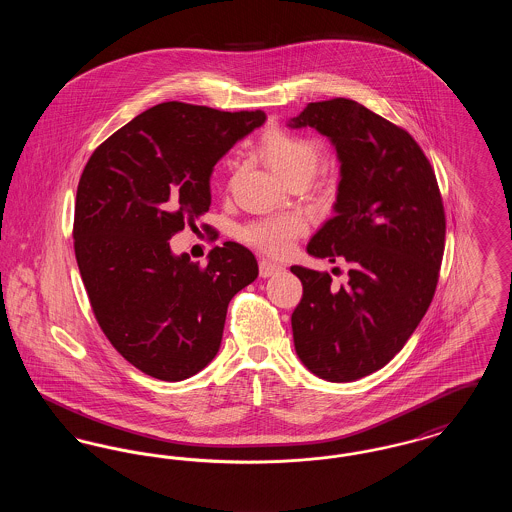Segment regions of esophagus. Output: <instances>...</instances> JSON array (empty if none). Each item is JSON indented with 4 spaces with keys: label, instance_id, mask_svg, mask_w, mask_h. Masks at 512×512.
<instances>
[{
    "label": "esophagus",
    "instance_id": "obj_1",
    "mask_svg": "<svg viewBox=\"0 0 512 512\" xmlns=\"http://www.w3.org/2000/svg\"><path fill=\"white\" fill-rule=\"evenodd\" d=\"M280 270H284L282 265L272 263V261H267V259H263V261L259 263V272H261L263 278H268V276H272V274H276V272H280Z\"/></svg>",
    "mask_w": 512,
    "mask_h": 512
}]
</instances>
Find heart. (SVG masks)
Returning a JSON list of instances; mask_svg holds the SVG:
<instances>
[{"mask_svg":"<svg viewBox=\"0 0 512 512\" xmlns=\"http://www.w3.org/2000/svg\"><path fill=\"white\" fill-rule=\"evenodd\" d=\"M261 157L270 171L284 182L292 178H309L315 174L320 161V147L315 140L288 134L284 130H270L261 140ZM307 230L301 215H280L263 219L244 228L247 244L255 245L272 255H284L297 236Z\"/></svg>","mask_w":512,"mask_h":512,"instance_id":"1","label":"heart"}]
</instances>
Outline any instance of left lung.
Segmentation results:
<instances>
[{"label": "left lung", "mask_w": 512, "mask_h": 512, "mask_svg": "<svg viewBox=\"0 0 512 512\" xmlns=\"http://www.w3.org/2000/svg\"><path fill=\"white\" fill-rule=\"evenodd\" d=\"M315 128L336 149L334 217L307 244L349 263L347 284L293 265L303 299L292 315L301 363L328 382L368 376L403 349L438 286L445 213L436 174L409 132L353 99L309 103L288 128Z\"/></svg>", "instance_id": "8db88e82"}]
</instances>
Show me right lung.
Returning a JSON list of instances; mask_svg holds the SVG:
<instances>
[{
	"instance_id": "obj_1",
	"label": "right lung",
	"mask_w": 512,
	"mask_h": 512,
	"mask_svg": "<svg viewBox=\"0 0 512 512\" xmlns=\"http://www.w3.org/2000/svg\"><path fill=\"white\" fill-rule=\"evenodd\" d=\"M265 121L263 111L159 103L107 138L80 176L82 282L107 340L153 378L180 382L209 365L230 299L259 274L244 245L215 247L201 268L169 240L209 211L215 165Z\"/></svg>"
}]
</instances>
